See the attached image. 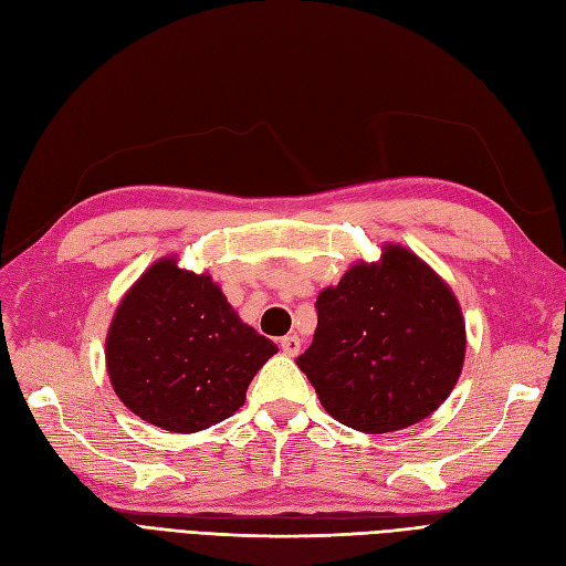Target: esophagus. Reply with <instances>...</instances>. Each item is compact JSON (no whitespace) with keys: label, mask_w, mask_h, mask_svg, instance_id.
I'll return each instance as SVG.
<instances>
[{"label":"esophagus","mask_w":566,"mask_h":566,"mask_svg":"<svg viewBox=\"0 0 566 566\" xmlns=\"http://www.w3.org/2000/svg\"><path fill=\"white\" fill-rule=\"evenodd\" d=\"M300 347H302V339L297 335H285L281 339V349H283L285 356H297Z\"/></svg>","instance_id":"obj_1"}]
</instances>
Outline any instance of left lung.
Segmentation results:
<instances>
[{
    "label": "left lung",
    "instance_id": "left-lung-1",
    "mask_svg": "<svg viewBox=\"0 0 566 566\" xmlns=\"http://www.w3.org/2000/svg\"><path fill=\"white\" fill-rule=\"evenodd\" d=\"M300 358L323 408L358 432L385 434L432 416L465 361V321L451 287L418 254L385 245L316 300Z\"/></svg>",
    "mask_w": 566,
    "mask_h": 566
}]
</instances>
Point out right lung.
<instances>
[{
    "label": "right lung",
    "instance_id": "1",
    "mask_svg": "<svg viewBox=\"0 0 566 566\" xmlns=\"http://www.w3.org/2000/svg\"><path fill=\"white\" fill-rule=\"evenodd\" d=\"M279 347L238 318L208 273L165 256L136 281L106 337L111 385L134 416L167 432L231 418Z\"/></svg>",
    "mask_w": 566,
    "mask_h": 566
}]
</instances>
